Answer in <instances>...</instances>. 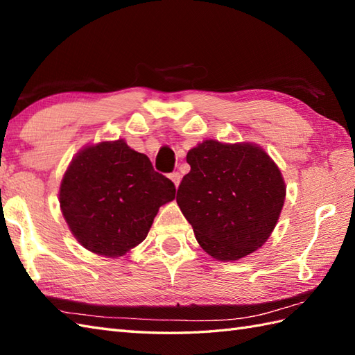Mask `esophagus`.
Masks as SVG:
<instances>
[{
    "label": "esophagus",
    "mask_w": 355,
    "mask_h": 355,
    "mask_svg": "<svg viewBox=\"0 0 355 355\" xmlns=\"http://www.w3.org/2000/svg\"><path fill=\"white\" fill-rule=\"evenodd\" d=\"M169 178L172 180V183L175 184V187L178 189V186H180V183H181V175L178 174V172H172V174L169 175Z\"/></svg>",
    "instance_id": "1"
}]
</instances>
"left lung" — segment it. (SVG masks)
Wrapping results in <instances>:
<instances>
[{
  "mask_svg": "<svg viewBox=\"0 0 355 355\" xmlns=\"http://www.w3.org/2000/svg\"><path fill=\"white\" fill-rule=\"evenodd\" d=\"M191 172L177 204L201 248L220 261H234L265 245L286 200L282 171L261 146L207 139L189 150Z\"/></svg>",
  "mask_w": 355,
  "mask_h": 355,
  "instance_id": "1",
  "label": "left lung"
}]
</instances>
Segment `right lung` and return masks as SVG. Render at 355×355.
Segmentation results:
<instances>
[{
    "label": "right lung",
    "mask_w": 355,
    "mask_h": 355,
    "mask_svg": "<svg viewBox=\"0 0 355 355\" xmlns=\"http://www.w3.org/2000/svg\"><path fill=\"white\" fill-rule=\"evenodd\" d=\"M175 186L123 139L87 145L76 154L60 183L63 218L80 245L116 259L145 241Z\"/></svg>",
    "instance_id": "add662e5"
}]
</instances>
